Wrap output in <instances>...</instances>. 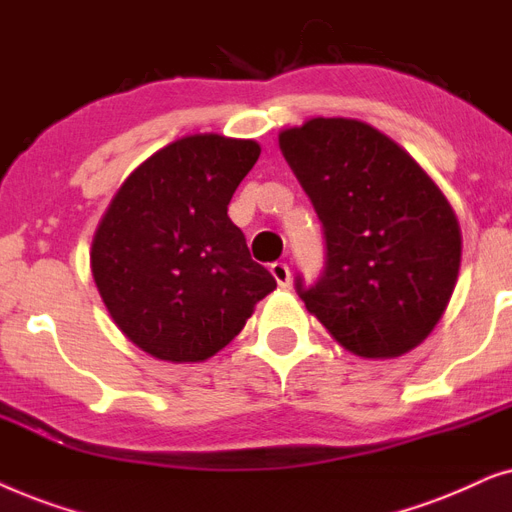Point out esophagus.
Instances as JSON below:
<instances>
[{
  "instance_id": "obj_1",
  "label": "esophagus",
  "mask_w": 512,
  "mask_h": 512,
  "mask_svg": "<svg viewBox=\"0 0 512 512\" xmlns=\"http://www.w3.org/2000/svg\"><path fill=\"white\" fill-rule=\"evenodd\" d=\"M271 276L276 278V283L281 285V288H288L290 285V267L285 262H274L271 264Z\"/></svg>"
}]
</instances>
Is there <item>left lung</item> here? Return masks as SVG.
<instances>
[{
    "mask_svg": "<svg viewBox=\"0 0 512 512\" xmlns=\"http://www.w3.org/2000/svg\"><path fill=\"white\" fill-rule=\"evenodd\" d=\"M323 222L327 262L297 292L360 358H398L431 335L461 267V227L424 168L370 124L309 119L278 133Z\"/></svg>",
    "mask_w": 512,
    "mask_h": 512,
    "instance_id": "8db88e82",
    "label": "left lung"
}]
</instances>
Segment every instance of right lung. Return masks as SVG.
I'll use <instances>...</instances> for the list:
<instances>
[{"mask_svg":"<svg viewBox=\"0 0 512 512\" xmlns=\"http://www.w3.org/2000/svg\"><path fill=\"white\" fill-rule=\"evenodd\" d=\"M260 152L255 140L187 135L142 161L102 215L93 281L119 330L149 356L208 360L274 292L227 215Z\"/></svg>","mask_w":512,"mask_h":512,"instance_id":"right-lung-1","label":"right lung"}]
</instances>
